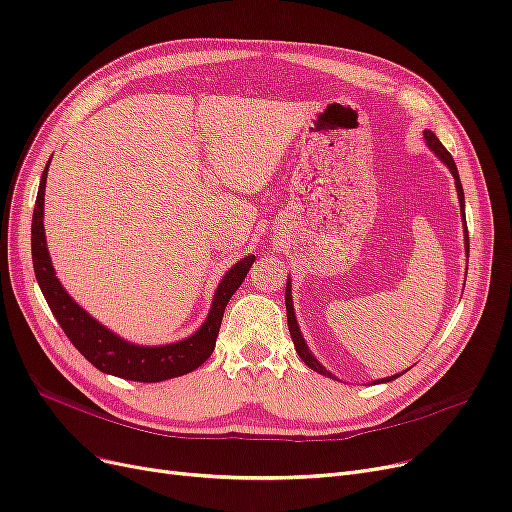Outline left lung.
I'll list each match as a JSON object with an SVG mask.
<instances>
[{
	"instance_id": "1",
	"label": "left lung",
	"mask_w": 512,
	"mask_h": 512,
	"mask_svg": "<svg viewBox=\"0 0 512 512\" xmlns=\"http://www.w3.org/2000/svg\"><path fill=\"white\" fill-rule=\"evenodd\" d=\"M424 139H426V145L434 151V154H437L439 158H441V162L451 170V175H453V179H456V189H458V198H460V206H462V221H464V240H466V255H468V230H466V215H464V189H462V183H460V175H458V168H456V162H453V158H451V154L449 151L443 147V143L434 137V132L432 130H424ZM285 299H287V320H289V331H291V339H293V344H295V350H297V354H299V358L301 361H304L310 369H314L316 373H320V375H327V377H333V373L331 371H327L323 365H320L316 358L312 356V352L308 350V344H306V339H304V335H301V331H299V325H297V318H295V312H293V297H291V280L287 282V293H285ZM396 377L399 375H392V377H384V380H380L377 384H382V382H390V380H396ZM375 384V382H373Z\"/></svg>"
}]
</instances>
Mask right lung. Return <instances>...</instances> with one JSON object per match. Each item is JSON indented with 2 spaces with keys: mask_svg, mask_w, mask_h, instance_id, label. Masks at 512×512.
Returning a JSON list of instances; mask_svg holds the SVG:
<instances>
[{
  "mask_svg": "<svg viewBox=\"0 0 512 512\" xmlns=\"http://www.w3.org/2000/svg\"><path fill=\"white\" fill-rule=\"evenodd\" d=\"M48 166L50 160L42 173L40 189H37V200L33 208L31 257L37 285H40L54 318L59 320V325L69 337V342L99 371L122 377V380L130 382H164L170 380V377H179L198 369L206 358L213 354L227 301H230V297L244 282L246 274H249L255 255L240 259L232 270L225 272L215 291L211 312H208L202 327L194 335L166 346L130 344L120 335L103 327L99 320H94L84 308L75 304L69 293L63 289L61 280L54 274L44 232V189Z\"/></svg>",
  "mask_w": 512,
  "mask_h": 512,
  "instance_id": "right-lung-1",
  "label": "right lung"
}]
</instances>
